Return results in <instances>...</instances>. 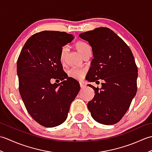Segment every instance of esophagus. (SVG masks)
<instances>
[{
  "label": "esophagus",
  "instance_id": "esophagus-1",
  "mask_svg": "<svg viewBox=\"0 0 152 152\" xmlns=\"http://www.w3.org/2000/svg\"><path fill=\"white\" fill-rule=\"evenodd\" d=\"M80 88H84V87H86L85 83H83L82 82H80Z\"/></svg>",
  "mask_w": 152,
  "mask_h": 152
}]
</instances>
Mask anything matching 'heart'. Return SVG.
Instances as JSON below:
<instances>
[{"mask_svg":"<svg viewBox=\"0 0 152 152\" xmlns=\"http://www.w3.org/2000/svg\"><path fill=\"white\" fill-rule=\"evenodd\" d=\"M75 47L76 50L78 51V52L82 55L83 57L85 55L91 51V48L89 45L82 41L77 42L75 44ZM68 51V47L64 46L61 50V54H60V58L61 61H64V59H65L66 55ZM86 73V70L83 69H76V68H72L69 71V74L70 77H72L73 78H75L76 80H81L83 78V76Z\"/></svg>","mask_w":152,"mask_h":152,"instance_id":"heart-1","label":"heart"}]
</instances>
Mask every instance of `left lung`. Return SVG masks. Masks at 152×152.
Instances as JSON below:
<instances>
[{"instance_id":"left-lung-1","label":"left lung","mask_w":152,"mask_h":152,"mask_svg":"<svg viewBox=\"0 0 152 152\" xmlns=\"http://www.w3.org/2000/svg\"><path fill=\"white\" fill-rule=\"evenodd\" d=\"M92 48L93 59L87 80L95 82L103 80L101 88L94 89L95 95L88 103L92 118L100 124L113 125L120 121L136 95L138 69L127 44L106 27L79 34Z\"/></svg>"}]
</instances>
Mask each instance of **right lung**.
Segmentation results:
<instances>
[{"label": "right lung", "instance_id": "obj_1", "mask_svg": "<svg viewBox=\"0 0 152 152\" xmlns=\"http://www.w3.org/2000/svg\"><path fill=\"white\" fill-rule=\"evenodd\" d=\"M65 32L44 31L33 34L23 47L17 61L19 91L28 114L40 125L54 127L68 116L78 95V81L63 70L61 50L74 39ZM61 83L52 85L51 79Z\"/></svg>", "mask_w": 152, "mask_h": 152}]
</instances>
